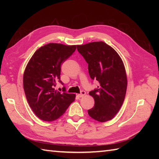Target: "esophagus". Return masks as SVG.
<instances>
[{
  "mask_svg": "<svg viewBox=\"0 0 159 159\" xmlns=\"http://www.w3.org/2000/svg\"><path fill=\"white\" fill-rule=\"evenodd\" d=\"M85 94H86V92H85V91H82L81 93H80V94H78V96L80 98H83L84 96H85Z\"/></svg>",
  "mask_w": 159,
  "mask_h": 159,
  "instance_id": "esophagus-1",
  "label": "esophagus"
}]
</instances>
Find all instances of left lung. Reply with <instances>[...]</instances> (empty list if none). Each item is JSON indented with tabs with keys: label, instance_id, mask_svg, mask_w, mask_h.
Instances as JSON below:
<instances>
[{
	"label": "left lung",
	"instance_id": "1",
	"mask_svg": "<svg viewBox=\"0 0 159 159\" xmlns=\"http://www.w3.org/2000/svg\"><path fill=\"white\" fill-rule=\"evenodd\" d=\"M86 62L91 79L99 83L98 89L89 92L95 101L89 116L100 122L112 120L122 106L127 89L124 63L112 47L103 42L77 45Z\"/></svg>",
	"mask_w": 159,
	"mask_h": 159
}]
</instances>
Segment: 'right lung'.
<instances>
[{
	"instance_id": "obj_1",
	"label": "right lung",
	"mask_w": 159,
	"mask_h": 159,
	"mask_svg": "<svg viewBox=\"0 0 159 159\" xmlns=\"http://www.w3.org/2000/svg\"><path fill=\"white\" fill-rule=\"evenodd\" d=\"M76 45L50 43L35 51L23 76L24 90L30 107L40 120L51 121L66 112L76 95L55 90L60 80L61 66L75 51Z\"/></svg>"
}]
</instances>
